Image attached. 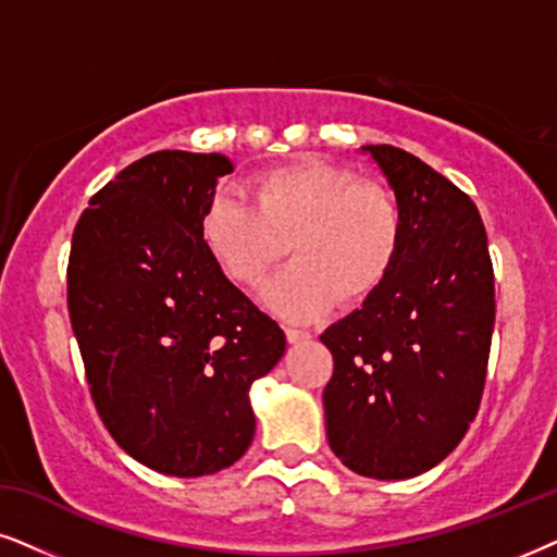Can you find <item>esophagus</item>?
<instances>
[{
	"label": "esophagus",
	"instance_id": "esophagus-1",
	"mask_svg": "<svg viewBox=\"0 0 557 557\" xmlns=\"http://www.w3.org/2000/svg\"><path fill=\"white\" fill-rule=\"evenodd\" d=\"M285 336H287V342H290V344H298V342H308V339H311V331L295 329V326H285Z\"/></svg>",
	"mask_w": 557,
	"mask_h": 557
}]
</instances>
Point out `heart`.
I'll list each match as a JSON object with an SVG mask.
<instances>
[{"mask_svg": "<svg viewBox=\"0 0 557 557\" xmlns=\"http://www.w3.org/2000/svg\"><path fill=\"white\" fill-rule=\"evenodd\" d=\"M202 238L231 280L257 287L290 249L293 264L264 290L287 319H313L331 300L375 293L396 264L404 215L377 182L326 161L270 169L251 182V202L218 193L200 223Z\"/></svg>", "mask_w": 557, "mask_h": 557, "instance_id": "heart-1", "label": "heart"}]
</instances>
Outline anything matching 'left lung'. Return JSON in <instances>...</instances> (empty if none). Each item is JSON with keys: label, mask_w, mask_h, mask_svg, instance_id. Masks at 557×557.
<instances>
[{"label": "left lung", "mask_w": 557, "mask_h": 557, "mask_svg": "<svg viewBox=\"0 0 557 557\" xmlns=\"http://www.w3.org/2000/svg\"><path fill=\"white\" fill-rule=\"evenodd\" d=\"M404 215L396 264L362 308L321 334L334 372L326 436L355 473L413 478L460 445L483 398L496 298L475 202L419 157L364 146Z\"/></svg>", "instance_id": "8db88e82"}]
</instances>
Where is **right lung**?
Wrapping results in <instances>:
<instances>
[{
  "mask_svg": "<svg viewBox=\"0 0 557 557\" xmlns=\"http://www.w3.org/2000/svg\"><path fill=\"white\" fill-rule=\"evenodd\" d=\"M221 153L157 151L91 195L66 267L69 319L102 424L164 475L234 466L251 445L249 388L285 334L223 274L200 223Z\"/></svg>",
  "mask_w": 557,
  "mask_h": 557,
  "instance_id": "obj_1",
  "label": "right lung"
}]
</instances>
